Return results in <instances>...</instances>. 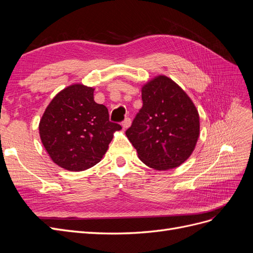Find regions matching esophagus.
Here are the masks:
<instances>
[{
	"label": "esophagus",
	"instance_id": "obj_1",
	"mask_svg": "<svg viewBox=\"0 0 253 253\" xmlns=\"http://www.w3.org/2000/svg\"><path fill=\"white\" fill-rule=\"evenodd\" d=\"M131 125H132V120L129 119V118H126L125 121L122 122V127H124L125 129H126L127 127L131 126Z\"/></svg>",
	"mask_w": 253,
	"mask_h": 253
}]
</instances>
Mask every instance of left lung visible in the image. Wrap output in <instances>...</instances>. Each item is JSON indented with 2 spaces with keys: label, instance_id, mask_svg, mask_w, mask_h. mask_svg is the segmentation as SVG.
<instances>
[{
  "label": "left lung",
  "instance_id": "left-lung-1",
  "mask_svg": "<svg viewBox=\"0 0 253 253\" xmlns=\"http://www.w3.org/2000/svg\"><path fill=\"white\" fill-rule=\"evenodd\" d=\"M143 105L126 135L138 158L152 169L171 170L192 154L200 137V115L177 83L164 75L141 87Z\"/></svg>",
  "mask_w": 253,
  "mask_h": 253
}]
</instances>
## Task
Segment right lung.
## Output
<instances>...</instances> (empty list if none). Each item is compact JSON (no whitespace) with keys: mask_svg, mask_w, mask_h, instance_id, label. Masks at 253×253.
I'll return each instance as SVG.
<instances>
[{"mask_svg":"<svg viewBox=\"0 0 253 253\" xmlns=\"http://www.w3.org/2000/svg\"><path fill=\"white\" fill-rule=\"evenodd\" d=\"M94 87L75 83L60 90L39 124L43 147L57 166L72 172L87 170L103 158L114 133L121 129L109 111L94 101Z\"/></svg>","mask_w":253,"mask_h":253,"instance_id":"right-lung-1","label":"right lung"}]
</instances>
